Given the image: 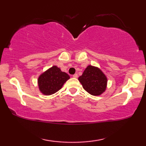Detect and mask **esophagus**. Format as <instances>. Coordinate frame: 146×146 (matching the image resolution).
<instances>
[{
  "label": "esophagus",
  "mask_w": 146,
  "mask_h": 146,
  "mask_svg": "<svg viewBox=\"0 0 146 146\" xmlns=\"http://www.w3.org/2000/svg\"><path fill=\"white\" fill-rule=\"evenodd\" d=\"M73 77H74V78H77L78 77V75L76 73H75V74H74V75H73Z\"/></svg>",
  "instance_id": "obj_1"
}]
</instances>
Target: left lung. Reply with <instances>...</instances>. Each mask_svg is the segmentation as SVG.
I'll list each match as a JSON object with an SVG mask.
<instances>
[{
    "instance_id": "left-lung-1",
    "label": "left lung",
    "mask_w": 146,
    "mask_h": 146,
    "mask_svg": "<svg viewBox=\"0 0 146 146\" xmlns=\"http://www.w3.org/2000/svg\"><path fill=\"white\" fill-rule=\"evenodd\" d=\"M83 88L94 96L100 95L107 86V78L99 68L88 66L82 75L78 77Z\"/></svg>"
}]
</instances>
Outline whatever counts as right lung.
I'll use <instances>...</instances> for the list:
<instances>
[{"mask_svg": "<svg viewBox=\"0 0 146 146\" xmlns=\"http://www.w3.org/2000/svg\"><path fill=\"white\" fill-rule=\"evenodd\" d=\"M70 76L60 69L54 66L41 74L38 79L40 92L45 95H51L60 90Z\"/></svg>", "mask_w": 146, "mask_h": 146, "instance_id": "right-lung-1", "label": "right lung"}]
</instances>
